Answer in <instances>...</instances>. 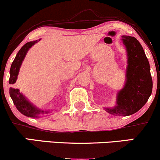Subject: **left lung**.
<instances>
[{"mask_svg":"<svg viewBox=\"0 0 160 160\" xmlns=\"http://www.w3.org/2000/svg\"><path fill=\"white\" fill-rule=\"evenodd\" d=\"M127 56L126 80L123 87L117 92V105L104 108L108 113L115 116H129L141 109L152 93L153 80L150 64L138 40L134 37L122 35Z\"/></svg>","mask_w":160,"mask_h":160,"instance_id":"1","label":"left lung"}]
</instances>
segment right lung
<instances>
[{
  "instance_id": "add662e5",
  "label": "right lung",
  "mask_w": 160,
  "mask_h": 160,
  "mask_svg": "<svg viewBox=\"0 0 160 160\" xmlns=\"http://www.w3.org/2000/svg\"><path fill=\"white\" fill-rule=\"evenodd\" d=\"M40 40V39L28 42L19 49V51L16 54L15 59L12 62L10 70L9 83L11 84V85H13L16 82L18 75H19V69L21 68L22 62L25 59V57L26 56L28 51L29 50V49L32 46H34ZM10 95L18 111L21 113H22L23 115L26 116V117H32V118H39V117H41L40 116L41 114H44V113L48 114L49 113V111H44V110L40 109V108L36 107L34 104H33L32 102H29L28 99L22 93L20 92L19 89L10 87Z\"/></svg>"
}]
</instances>
